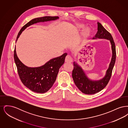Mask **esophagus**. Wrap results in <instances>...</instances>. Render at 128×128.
Here are the masks:
<instances>
[{
    "label": "esophagus",
    "instance_id": "1",
    "mask_svg": "<svg viewBox=\"0 0 128 128\" xmlns=\"http://www.w3.org/2000/svg\"><path fill=\"white\" fill-rule=\"evenodd\" d=\"M65 62H72V58L70 56L68 55V56H66V57Z\"/></svg>",
    "mask_w": 128,
    "mask_h": 128
}]
</instances>
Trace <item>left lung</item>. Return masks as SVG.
Returning a JSON list of instances; mask_svg holds the SVG:
<instances>
[{
  "label": "left lung",
  "instance_id": "1",
  "mask_svg": "<svg viewBox=\"0 0 128 128\" xmlns=\"http://www.w3.org/2000/svg\"><path fill=\"white\" fill-rule=\"evenodd\" d=\"M98 32L92 39H105L109 40L111 45L112 56L109 67L104 76L101 79L94 80L89 78L82 67L76 62H73L72 76L77 88L82 92L86 94H92L101 91L108 84L116 61V47L113 37L110 32L99 22H98Z\"/></svg>",
  "mask_w": 128,
  "mask_h": 128
}]
</instances>
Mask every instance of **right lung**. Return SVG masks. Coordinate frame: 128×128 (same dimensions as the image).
I'll list each match as a JSON object with an SVG mask.
<instances>
[{"instance_id":"obj_1","label":"right lung","mask_w":128,"mask_h":128,"mask_svg":"<svg viewBox=\"0 0 128 128\" xmlns=\"http://www.w3.org/2000/svg\"><path fill=\"white\" fill-rule=\"evenodd\" d=\"M58 18V17L45 16L32 20L20 29L16 43L22 32L27 27L38 22L55 20ZM67 55V53H64L60 56L51 59L40 67H29L18 59L15 47L14 58L19 77L23 84L31 91L42 94L48 91L54 84L60 68L64 63Z\"/></svg>"}]
</instances>
